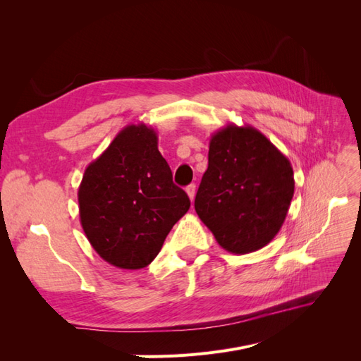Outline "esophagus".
<instances>
[{
    "label": "esophagus",
    "mask_w": 361,
    "mask_h": 361,
    "mask_svg": "<svg viewBox=\"0 0 361 361\" xmlns=\"http://www.w3.org/2000/svg\"><path fill=\"white\" fill-rule=\"evenodd\" d=\"M185 191H187V194H188V197H190V200L192 202V200H194V195H195V185H194V183L188 185V187H187V190H185Z\"/></svg>",
    "instance_id": "34e87169"
}]
</instances>
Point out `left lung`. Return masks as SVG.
Returning a JSON list of instances; mask_svg holds the SVG:
<instances>
[{
	"mask_svg": "<svg viewBox=\"0 0 361 361\" xmlns=\"http://www.w3.org/2000/svg\"><path fill=\"white\" fill-rule=\"evenodd\" d=\"M293 188L289 159L256 128L232 123L211 137L194 207L218 244L247 255L279 233Z\"/></svg>",
	"mask_w": 361,
	"mask_h": 361,
	"instance_id": "8db88e82",
	"label": "left lung"
}]
</instances>
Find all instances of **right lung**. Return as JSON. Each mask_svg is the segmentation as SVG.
I'll use <instances>...</instances> for the list:
<instances>
[{
    "mask_svg": "<svg viewBox=\"0 0 361 361\" xmlns=\"http://www.w3.org/2000/svg\"><path fill=\"white\" fill-rule=\"evenodd\" d=\"M78 203L89 243L105 262L122 269L147 267L191 204L187 192L173 183L154 128L145 123L123 128L89 164Z\"/></svg>",
    "mask_w": 361,
    "mask_h": 361,
    "instance_id": "add662e5",
    "label": "right lung"
}]
</instances>
